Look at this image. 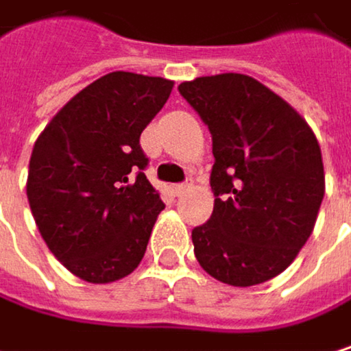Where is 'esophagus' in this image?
Instances as JSON below:
<instances>
[{
    "label": "esophagus",
    "mask_w": 351,
    "mask_h": 351,
    "mask_svg": "<svg viewBox=\"0 0 351 351\" xmlns=\"http://www.w3.org/2000/svg\"><path fill=\"white\" fill-rule=\"evenodd\" d=\"M189 189V183H179V185H172V191H174V195H181V193H185Z\"/></svg>",
    "instance_id": "esophagus-1"
}]
</instances>
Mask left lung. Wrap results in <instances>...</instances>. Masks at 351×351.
<instances>
[{"instance_id":"obj_1","label":"left lung","mask_w":351,"mask_h":351,"mask_svg":"<svg viewBox=\"0 0 351 351\" xmlns=\"http://www.w3.org/2000/svg\"><path fill=\"white\" fill-rule=\"evenodd\" d=\"M212 133V218L193 228L199 265L247 288L282 274L308 241L325 195L319 141L276 92L243 73L179 86Z\"/></svg>"}]
</instances>
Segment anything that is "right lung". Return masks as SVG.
<instances>
[{
  "instance_id": "obj_1",
  "label": "right lung",
  "mask_w": 351,
  "mask_h": 351,
  "mask_svg": "<svg viewBox=\"0 0 351 351\" xmlns=\"http://www.w3.org/2000/svg\"><path fill=\"white\" fill-rule=\"evenodd\" d=\"M172 82L112 71L77 92L38 135L26 195L51 253L77 278L108 284L143 259L164 210L145 179L139 135Z\"/></svg>"
}]
</instances>
